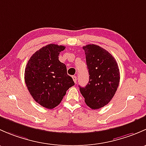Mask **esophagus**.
Listing matches in <instances>:
<instances>
[{"mask_svg": "<svg viewBox=\"0 0 146 146\" xmlns=\"http://www.w3.org/2000/svg\"><path fill=\"white\" fill-rule=\"evenodd\" d=\"M73 81L74 82V83H76V76H72Z\"/></svg>", "mask_w": 146, "mask_h": 146, "instance_id": "1", "label": "esophagus"}]
</instances>
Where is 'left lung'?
Masks as SVG:
<instances>
[{
	"label": "left lung",
	"instance_id": "8db88e82",
	"mask_svg": "<svg viewBox=\"0 0 146 146\" xmlns=\"http://www.w3.org/2000/svg\"><path fill=\"white\" fill-rule=\"evenodd\" d=\"M89 81L79 86L86 104L93 110L101 108L112 100L119 83L117 62L108 51L94 44L84 46Z\"/></svg>",
	"mask_w": 146,
	"mask_h": 146
}]
</instances>
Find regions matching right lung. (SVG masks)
Segmentation results:
<instances>
[{"instance_id":"obj_1","label":"right lung","mask_w":146,"mask_h":146,"mask_svg":"<svg viewBox=\"0 0 146 146\" xmlns=\"http://www.w3.org/2000/svg\"><path fill=\"white\" fill-rule=\"evenodd\" d=\"M64 48L57 44L47 45L33 54L25 68V83L30 94L48 109L58 106L69 88L74 85L66 65L58 59Z\"/></svg>"}]
</instances>
